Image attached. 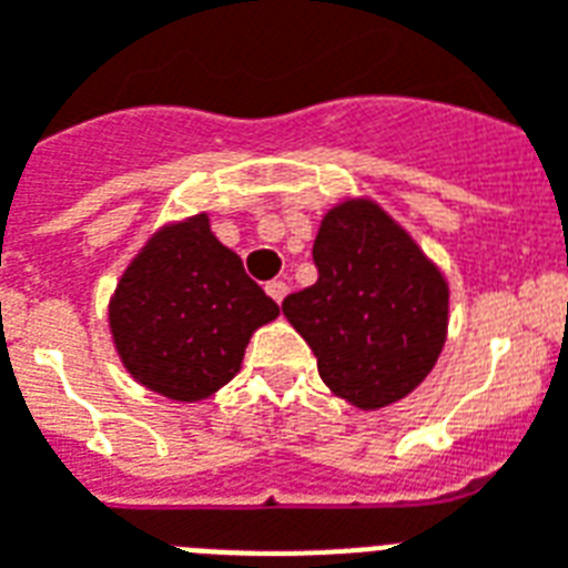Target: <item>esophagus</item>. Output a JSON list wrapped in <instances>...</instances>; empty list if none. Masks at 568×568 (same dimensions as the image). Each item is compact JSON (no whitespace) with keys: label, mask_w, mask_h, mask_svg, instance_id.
<instances>
[{"label":"esophagus","mask_w":568,"mask_h":568,"mask_svg":"<svg viewBox=\"0 0 568 568\" xmlns=\"http://www.w3.org/2000/svg\"><path fill=\"white\" fill-rule=\"evenodd\" d=\"M266 293H270V296L281 305L284 296H287V284H284V281H270V284H266Z\"/></svg>","instance_id":"34e87169"}]
</instances>
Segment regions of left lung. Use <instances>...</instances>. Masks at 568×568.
<instances>
[{
	"mask_svg": "<svg viewBox=\"0 0 568 568\" xmlns=\"http://www.w3.org/2000/svg\"><path fill=\"white\" fill-rule=\"evenodd\" d=\"M320 278L281 302L334 397L376 412L408 397L438 362L450 284L373 197H346L320 222Z\"/></svg>",
	"mask_w": 568,
	"mask_h": 568,
	"instance_id": "8db88e82",
	"label": "left lung"
}]
</instances>
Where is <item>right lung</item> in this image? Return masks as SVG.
<instances>
[{"label": "right lung", "mask_w": 568, "mask_h": 568, "mask_svg": "<svg viewBox=\"0 0 568 568\" xmlns=\"http://www.w3.org/2000/svg\"><path fill=\"white\" fill-rule=\"evenodd\" d=\"M275 316L278 305L215 240L206 213L153 231L109 298L126 373L174 403L213 397L234 379L252 334Z\"/></svg>", "instance_id": "obj_1"}]
</instances>
